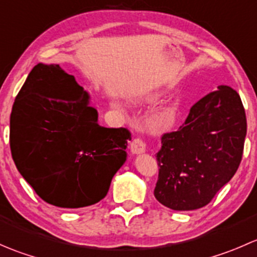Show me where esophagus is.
Returning <instances> with one entry per match:
<instances>
[{
    "instance_id": "34e87169",
    "label": "esophagus",
    "mask_w": 257,
    "mask_h": 257,
    "mask_svg": "<svg viewBox=\"0 0 257 257\" xmlns=\"http://www.w3.org/2000/svg\"><path fill=\"white\" fill-rule=\"evenodd\" d=\"M132 154H142L145 152V143L141 138H136L131 144Z\"/></svg>"
}]
</instances>
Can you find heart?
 I'll return each mask as SVG.
<instances>
[{
  "instance_id": "b5f03b06",
  "label": "heart",
  "mask_w": 257,
  "mask_h": 257,
  "mask_svg": "<svg viewBox=\"0 0 257 257\" xmlns=\"http://www.w3.org/2000/svg\"><path fill=\"white\" fill-rule=\"evenodd\" d=\"M175 118H177V114H175V110L173 108H167L163 112L159 113L158 115V123L162 126H172L174 124Z\"/></svg>"
}]
</instances>
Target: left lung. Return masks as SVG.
Listing matches in <instances>:
<instances>
[{
	"label": "left lung",
	"mask_w": 257,
	"mask_h": 257,
	"mask_svg": "<svg viewBox=\"0 0 257 257\" xmlns=\"http://www.w3.org/2000/svg\"><path fill=\"white\" fill-rule=\"evenodd\" d=\"M246 114L236 90L220 85L190 108L177 132L162 137L154 196L177 211L208 205L242 158Z\"/></svg>",
	"instance_id": "8db88e82"
}]
</instances>
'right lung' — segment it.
<instances>
[{"label":"right lung","instance_id":"obj_1","mask_svg":"<svg viewBox=\"0 0 257 257\" xmlns=\"http://www.w3.org/2000/svg\"><path fill=\"white\" fill-rule=\"evenodd\" d=\"M89 94L58 64L38 63L15 99L10 147L18 172L51 205L102 200L126 160L131 133L104 128Z\"/></svg>","mask_w":257,"mask_h":257}]
</instances>
